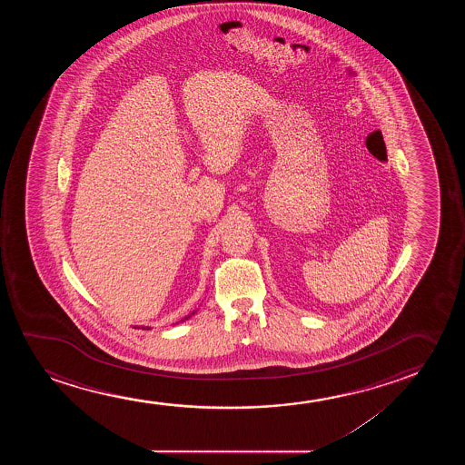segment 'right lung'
<instances>
[{"label":"right lung","mask_w":465,"mask_h":465,"mask_svg":"<svg viewBox=\"0 0 465 465\" xmlns=\"http://www.w3.org/2000/svg\"><path fill=\"white\" fill-rule=\"evenodd\" d=\"M195 312H192L191 314H189V316H185L184 319H181V321H179V322H184V321H187V319H191L192 316H193V314H195ZM179 322H176V324H179ZM174 324V325H176ZM134 329H136V327H134ZM138 329H140V327H138ZM141 329H147V331H149V329H151V327H144V325H141Z\"/></svg>","instance_id":"obj_1"}]
</instances>
